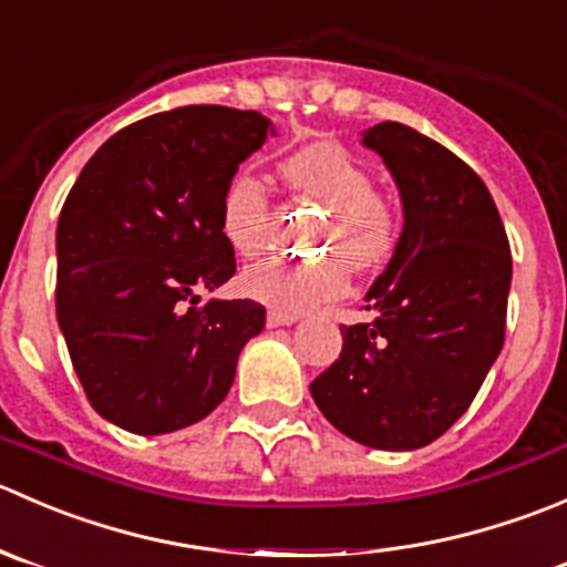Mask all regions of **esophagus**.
I'll list each match as a JSON object with an SVG mask.
<instances>
[{"instance_id":"obj_1","label":"esophagus","mask_w":567,"mask_h":567,"mask_svg":"<svg viewBox=\"0 0 567 567\" xmlns=\"http://www.w3.org/2000/svg\"><path fill=\"white\" fill-rule=\"evenodd\" d=\"M297 313H281V311H270L267 313V328H281V324H295Z\"/></svg>"}]
</instances>
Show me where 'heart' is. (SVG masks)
Segmentation results:
<instances>
[{
	"label": "heart",
	"instance_id": "heart-1",
	"mask_svg": "<svg viewBox=\"0 0 567 567\" xmlns=\"http://www.w3.org/2000/svg\"><path fill=\"white\" fill-rule=\"evenodd\" d=\"M284 184L300 198L324 206L319 243L330 259H267L239 276V291L281 313H302L339 300L350 289V267L369 272L383 267L396 250L402 215L394 200L374 189L367 162L336 140H311L278 162ZM270 226V198L250 173H237L220 195V234L239 256H259Z\"/></svg>",
	"mask_w": 567,
	"mask_h": 567
}]
</instances>
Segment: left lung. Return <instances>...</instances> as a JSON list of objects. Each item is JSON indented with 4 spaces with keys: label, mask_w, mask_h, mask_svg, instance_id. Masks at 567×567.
<instances>
[{
    "label": "left lung",
    "mask_w": 567,
    "mask_h": 567,
    "mask_svg": "<svg viewBox=\"0 0 567 567\" xmlns=\"http://www.w3.org/2000/svg\"><path fill=\"white\" fill-rule=\"evenodd\" d=\"M363 145L389 165L405 228L367 291L374 319L341 324L344 344L311 396L347 439L405 452L468 411L502 352L513 256L485 182L461 156L396 121L369 128Z\"/></svg>",
    "instance_id": "1"
}]
</instances>
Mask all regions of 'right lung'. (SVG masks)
<instances>
[{
	"instance_id": "add662e5",
	"label": "right lung",
	"mask_w": 567,
	"mask_h": 567,
	"mask_svg": "<svg viewBox=\"0 0 567 567\" xmlns=\"http://www.w3.org/2000/svg\"><path fill=\"white\" fill-rule=\"evenodd\" d=\"M267 132L256 110L156 112L112 134L71 187L58 223V322L106 422L162 435L226 400L267 311L256 300L198 306V291L237 272L220 195Z\"/></svg>"
}]
</instances>
